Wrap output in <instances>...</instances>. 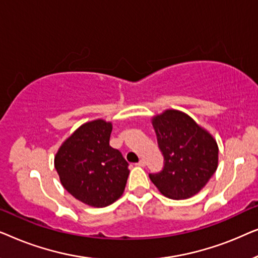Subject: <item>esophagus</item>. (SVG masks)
<instances>
[{"label":"esophagus","mask_w":258,"mask_h":258,"mask_svg":"<svg viewBox=\"0 0 258 258\" xmlns=\"http://www.w3.org/2000/svg\"><path fill=\"white\" fill-rule=\"evenodd\" d=\"M137 165H139V167H144V165H146V161L140 160V162H139V163H137Z\"/></svg>","instance_id":"34e87169"}]
</instances>
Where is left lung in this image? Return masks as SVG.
<instances>
[{"label":"left lung","mask_w":258,"mask_h":258,"mask_svg":"<svg viewBox=\"0 0 258 258\" xmlns=\"http://www.w3.org/2000/svg\"><path fill=\"white\" fill-rule=\"evenodd\" d=\"M151 123L164 157L163 170L150 174L151 182L168 199L196 195L217 169L216 140L189 115L175 109L154 116Z\"/></svg>","instance_id":"1"}]
</instances>
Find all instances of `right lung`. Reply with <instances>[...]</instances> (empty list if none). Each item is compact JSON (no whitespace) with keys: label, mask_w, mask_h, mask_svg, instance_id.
Returning <instances> with one entry per match:
<instances>
[{"label":"right lung","mask_w":258,"mask_h":258,"mask_svg":"<svg viewBox=\"0 0 258 258\" xmlns=\"http://www.w3.org/2000/svg\"><path fill=\"white\" fill-rule=\"evenodd\" d=\"M111 130V122L101 118L84 123L55 155L63 188L89 207L110 206L122 196L128 179V162L109 146Z\"/></svg>","instance_id":"obj_1"}]
</instances>
